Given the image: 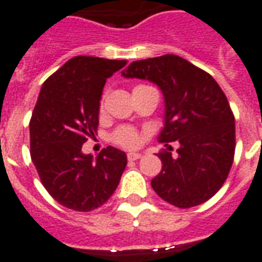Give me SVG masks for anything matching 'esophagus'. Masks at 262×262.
I'll use <instances>...</instances> for the list:
<instances>
[{"label":"esophagus","mask_w":262,"mask_h":262,"mask_svg":"<svg viewBox=\"0 0 262 262\" xmlns=\"http://www.w3.org/2000/svg\"><path fill=\"white\" fill-rule=\"evenodd\" d=\"M142 157H143V155L140 154V152H128V154H127L128 161H136V159H140Z\"/></svg>","instance_id":"esophagus-1"}]
</instances>
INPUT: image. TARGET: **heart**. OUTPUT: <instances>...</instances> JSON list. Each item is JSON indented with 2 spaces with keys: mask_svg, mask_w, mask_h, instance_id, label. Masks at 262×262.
I'll list each match as a JSON object with an SVG mask.
<instances>
[{
  "mask_svg": "<svg viewBox=\"0 0 262 262\" xmlns=\"http://www.w3.org/2000/svg\"><path fill=\"white\" fill-rule=\"evenodd\" d=\"M140 87V85H138ZM114 140L120 146L124 147H135L139 143V135L134 128L129 127H122L119 128L115 134H114Z\"/></svg>",
  "mask_w": 262,
  "mask_h": 262,
  "instance_id": "obj_1",
  "label": "heart"
}]
</instances>
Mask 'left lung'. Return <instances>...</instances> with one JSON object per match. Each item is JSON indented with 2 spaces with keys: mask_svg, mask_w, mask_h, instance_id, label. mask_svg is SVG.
<instances>
[{
  "mask_svg": "<svg viewBox=\"0 0 262 262\" xmlns=\"http://www.w3.org/2000/svg\"><path fill=\"white\" fill-rule=\"evenodd\" d=\"M122 76L157 84L165 99L158 140L178 142V155L159 152L161 172L151 186L181 209L210 200L228 178L235 148L234 116L221 87L207 72L175 55L131 62Z\"/></svg>",
  "mask_w": 262,
  "mask_h": 262,
  "instance_id": "1",
  "label": "left lung"
}]
</instances>
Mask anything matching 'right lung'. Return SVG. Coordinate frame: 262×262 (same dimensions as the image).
<instances>
[{"label":"right lung","mask_w":262,"mask_h":262,"mask_svg":"<svg viewBox=\"0 0 262 262\" xmlns=\"http://www.w3.org/2000/svg\"><path fill=\"white\" fill-rule=\"evenodd\" d=\"M126 64L76 56L41 87L29 123L30 157L47 191L68 209L91 211L105 204L127 166L126 152L112 146L95 159L81 151L99 126L105 81Z\"/></svg>","instance_id":"obj_1"}]
</instances>
